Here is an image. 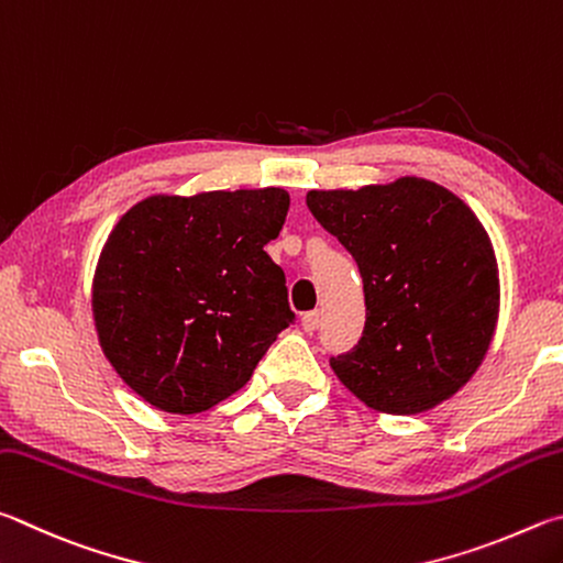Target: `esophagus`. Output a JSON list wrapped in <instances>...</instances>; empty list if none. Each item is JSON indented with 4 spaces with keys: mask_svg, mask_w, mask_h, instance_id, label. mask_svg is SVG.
<instances>
[{
    "mask_svg": "<svg viewBox=\"0 0 563 563\" xmlns=\"http://www.w3.org/2000/svg\"><path fill=\"white\" fill-rule=\"evenodd\" d=\"M319 323H321V311H307L301 317V327H303V331H307V333L317 331Z\"/></svg>",
    "mask_w": 563,
    "mask_h": 563,
    "instance_id": "34e87169",
    "label": "esophagus"
}]
</instances>
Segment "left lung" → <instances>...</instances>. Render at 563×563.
I'll use <instances>...</instances> for the list:
<instances>
[{
	"label": "left lung",
	"mask_w": 563,
	"mask_h": 563,
	"mask_svg": "<svg viewBox=\"0 0 563 563\" xmlns=\"http://www.w3.org/2000/svg\"><path fill=\"white\" fill-rule=\"evenodd\" d=\"M323 230L358 264L366 327L331 368L353 396L416 416L475 376L495 336L499 272L489 234L448 187L398 177L361 190H309Z\"/></svg>",
	"instance_id": "8db88e82"
}]
</instances>
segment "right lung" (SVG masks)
<instances>
[{"label":"right lung","mask_w":563,"mask_h":563,"mask_svg":"<svg viewBox=\"0 0 563 563\" xmlns=\"http://www.w3.org/2000/svg\"><path fill=\"white\" fill-rule=\"evenodd\" d=\"M289 192L153 195L108 234L93 274L98 343L153 408L195 416L246 386L294 321L287 279L264 246Z\"/></svg>","instance_id":"1"}]
</instances>
